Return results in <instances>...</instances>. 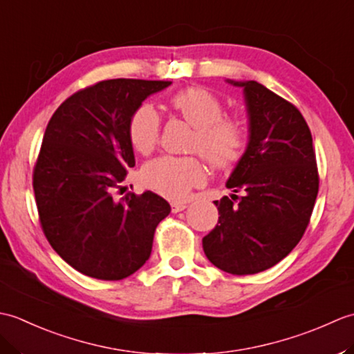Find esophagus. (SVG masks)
Instances as JSON below:
<instances>
[{"mask_svg":"<svg viewBox=\"0 0 354 354\" xmlns=\"http://www.w3.org/2000/svg\"><path fill=\"white\" fill-rule=\"evenodd\" d=\"M185 208H187V204H184V202H171V212L173 213L184 212Z\"/></svg>","mask_w":354,"mask_h":354,"instance_id":"34e87169","label":"esophagus"}]
</instances>
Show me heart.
Returning <instances> with one entry per match:
<instances>
[{
  "label": "heart",
  "instance_id": "heart-1",
  "mask_svg": "<svg viewBox=\"0 0 354 354\" xmlns=\"http://www.w3.org/2000/svg\"><path fill=\"white\" fill-rule=\"evenodd\" d=\"M171 106L196 129L193 150H199L216 167H230L242 158L246 133L237 120L225 117L222 102L204 88H189L171 97ZM161 118L152 104L145 103L133 112L129 123L132 147L141 155L155 149L160 138ZM204 164L193 156L164 155L141 169V181L161 196L183 201L193 187L205 183Z\"/></svg>",
  "mask_w": 354,
  "mask_h": 354
}]
</instances>
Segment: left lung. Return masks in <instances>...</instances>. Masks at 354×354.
<instances>
[{
    "mask_svg": "<svg viewBox=\"0 0 354 354\" xmlns=\"http://www.w3.org/2000/svg\"><path fill=\"white\" fill-rule=\"evenodd\" d=\"M227 82L243 89L250 133L227 181L231 199L214 202L219 222L202 239V246L216 268L248 275L272 268L298 245L310 221L319 178L301 112L259 82ZM237 191L244 192L240 200Z\"/></svg>",
    "mask_w": 354,
    "mask_h": 354,
    "instance_id": "1",
    "label": "left lung"
}]
</instances>
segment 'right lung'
<instances>
[{"label": "right lung", "instance_id": "right-lung-1", "mask_svg": "<svg viewBox=\"0 0 354 354\" xmlns=\"http://www.w3.org/2000/svg\"><path fill=\"white\" fill-rule=\"evenodd\" d=\"M170 84L103 80L68 97L47 124L33 171L37 212L53 250L82 274L122 280L150 257L169 202L149 190L115 194L135 165L133 112Z\"/></svg>", "mask_w": 354, "mask_h": 354}]
</instances>
